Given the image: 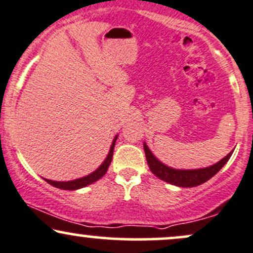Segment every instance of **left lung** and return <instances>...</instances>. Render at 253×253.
<instances>
[{
    "label": "left lung",
    "mask_w": 253,
    "mask_h": 253,
    "mask_svg": "<svg viewBox=\"0 0 253 253\" xmlns=\"http://www.w3.org/2000/svg\"><path fill=\"white\" fill-rule=\"evenodd\" d=\"M144 151H145L146 161H148V165L152 173L163 181L169 182L171 185L180 186V187H194V186L204 184L205 181L211 179L232 156V152H229L226 157L222 158L220 162L211 166V167L193 169V170H179V169L169 168L163 163H161L152 155V152L150 151L146 144H144Z\"/></svg>",
    "instance_id": "obj_1"
}]
</instances>
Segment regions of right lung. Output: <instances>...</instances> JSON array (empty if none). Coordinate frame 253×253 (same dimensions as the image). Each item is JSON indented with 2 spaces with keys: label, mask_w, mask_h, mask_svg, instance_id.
<instances>
[{
  "label": "right lung",
  "mask_w": 253,
  "mask_h": 253,
  "mask_svg": "<svg viewBox=\"0 0 253 253\" xmlns=\"http://www.w3.org/2000/svg\"><path fill=\"white\" fill-rule=\"evenodd\" d=\"M116 139H118V137H115V139H114L109 154H108V156H107V158H105L104 162L102 163L101 167L97 169V170L93 171L92 174H90V175L80 177V179L73 180V181H52V180H48V179H44V180H45L48 184L55 186V187H57V188H61V190H78V188L85 187V186H87V185L92 184V182L97 181V180L101 179V177L103 176L105 173H107L108 167L110 166V162H112V160H113L114 146H115Z\"/></svg>",
  "instance_id": "right-lung-1"
}]
</instances>
